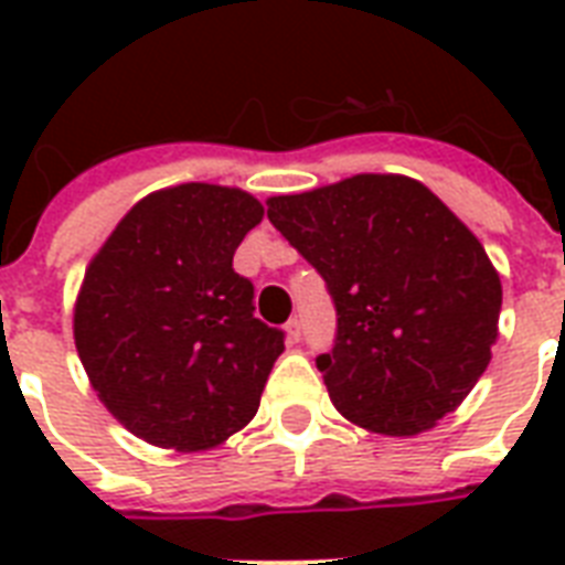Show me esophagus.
Listing matches in <instances>:
<instances>
[{"label": "esophagus", "mask_w": 565, "mask_h": 565, "mask_svg": "<svg viewBox=\"0 0 565 565\" xmlns=\"http://www.w3.org/2000/svg\"><path fill=\"white\" fill-rule=\"evenodd\" d=\"M284 331H287V337H290V343H299V340H301V322H299V319H290V322L284 326Z\"/></svg>", "instance_id": "obj_1"}]
</instances>
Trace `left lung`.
<instances>
[{
    "label": "left lung",
    "instance_id": "left-lung-1",
    "mask_svg": "<svg viewBox=\"0 0 565 565\" xmlns=\"http://www.w3.org/2000/svg\"><path fill=\"white\" fill-rule=\"evenodd\" d=\"M266 204L334 301V349L317 370L337 411L390 437L455 411L499 337L501 281L472 231L404 175H354Z\"/></svg>",
    "mask_w": 565,
    "mask_h": 565
}]
</instances>
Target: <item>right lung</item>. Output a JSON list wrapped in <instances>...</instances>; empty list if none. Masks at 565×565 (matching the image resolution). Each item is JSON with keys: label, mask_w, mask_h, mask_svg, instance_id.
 Segmentation results:
<instances>
[{"label": "right lung", "mask_w": 565, "mask_h": 565, "mask_svg": "<svg viewBox=\"0 0 565 565\" xmlns=\"http://www.w3.org/2000/svg\"><path fill=\"white\" fill-rule=\"evenodd\" d=\"M260 220L243 190H161L122 216L84 273L78 358L102 404L152 446H220L257 413L284 331L255 317V284L234 273V252Z\"/></svg>", "instance_id": "add662e5"}]
</instances>
